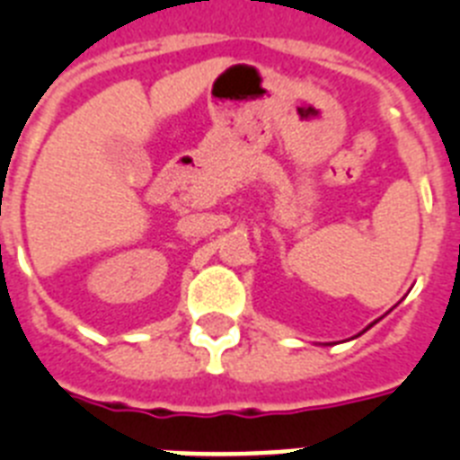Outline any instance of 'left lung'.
Masks as SVG:
<instances>
[{"instance_id":"left-lung-1","label":"left lung","mask_w":460,"mask_h":460,"mask_svg":"<svg viewBox=\"0 0 460 460\" xmlns=\"http://www.w3.org/2000/svg\"><path fill=\"white\" fill-rule=\"evenodd\" d=\"M374 324H376V322H374ZM367 329H371V324H369V326H367ZM367 329H364V332H367Z\"/></svg>"}]
</instances>
